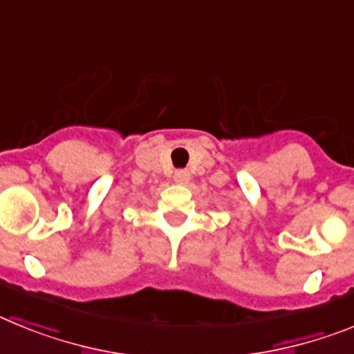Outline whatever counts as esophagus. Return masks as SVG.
<instances>
[{
    "label": "esophagus",
    "mask_w": 354,
    "mask_h": 354,
    "mask_svg": "<svg viewBox=\"0 0 354 354\" xmlns=\"http://www.w3.org/2000/svg\"><path fill=\"white\" fill-rule=\"evenodd\" d=\"M189 179H192V175H189V171L187 170H177L174 175V180L177 184H187L189 183Z\"/></svg>",
    "instance_id": "esophagus-1"
}]
</instances>
